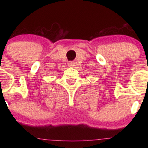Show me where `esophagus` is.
I'll return each instance as SVG.
<instances>
[{
  "instance_id": "esophagus-1",
  "label": "esophagus",
  "mask_w": 148,
  "mask_h": 148,
  "mask_svg": "<svg viewBox=\"0 0 148 148\" xmlns=\"http://www.w3.org/2000/svg\"><path fill=\"white\" fill-rule=\"evenodd\" d=\"M74 64H75L73 62H68V66H73Z\"/></svg>"
}]
</instances>
